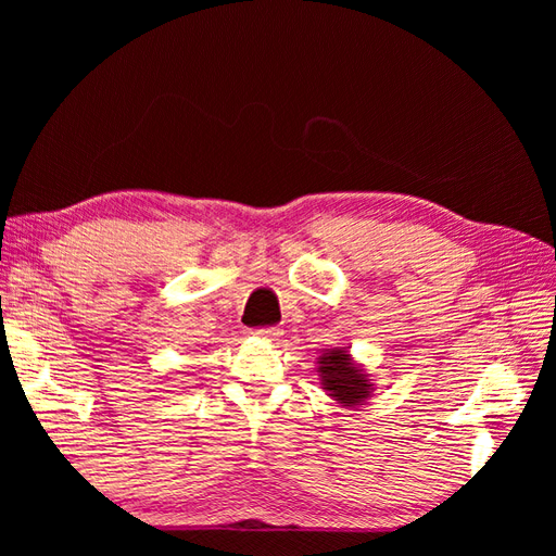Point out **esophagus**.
Masks as SVG:
<instances>
[{
	"instance_id": "obj_1",
	"label": "esophagus",
	"mask_w": 556,
	"mask_h": 556,
	"mask_svg": "<svg viewBox=\"0 0 556 556\" xmlns=\"http://www.w3.org/2000/svg\"><path fill=\"white\" fill-rule=\"evenodd\" d=\"M257 336H262V339H268V341H278V336L282 333L278 327H266V329H257L255 331Z\"/></svg>"
}]
</instances>
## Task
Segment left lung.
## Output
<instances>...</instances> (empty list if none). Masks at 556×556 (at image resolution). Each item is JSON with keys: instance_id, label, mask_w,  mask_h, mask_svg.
Returning <instances> with one entry per match:
<instances>
[{"instance_id": "left-lung-1", "label": "left lung", "mask_w": 556, "mask_h": 556, "mask_svg": "<svg viewBox=\"0 0 556 556\" xmlns=\"http://www.w3.org/2000/svg\"><path fill=\"white\" fill-rule=\"evenodd\" d=\"M317 376L323 390L343 408L364 406L371 399L374 382L368 374L352 359L348 348H331L317 357Z\"/></svg>"}]
</instances>
